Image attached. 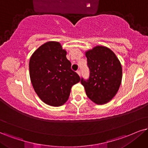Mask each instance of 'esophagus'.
<instances>
[{"mask_svg":"<svg viewBox=\"0 0 148 148\" xmlns=\"http://www.w3.org/2000/svg\"><path fill=\"white\" fill-rule=\"evenodd\" d=\"M77 73L78 75H79L80 76V75H81V71H80L79 70H78V71H77Z\"/></svg>","mask_w":148,"mask_h":148,"instance_id":"34e87169","label":"esophagus"}]
</instances>
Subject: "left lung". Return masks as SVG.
Here are the masks:
<instances>
[{"label": "left lung", "instance_id": "obj_1", "mask_svg": "<svg viewBox=\"0 0 148 148\" xmlns=\"http://www.w3.org/2000/svg\"><path fill=\"white\" fill-rule=\"evenodd\" d=\"M90 70L88 79H81L86 94L97 104L108 103L115 96L122 79V67L114 52L97 46L86 52Z\"/></svg>", "mask_w": 148, "mask_h": 148}]
</instances>
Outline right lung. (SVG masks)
Here are the masks:
<instances>
[{
  "label": "right lung",
  "mask_w": 148,
  "mask_h": 148,
  "mask_svg": "<svg viewBox=\"0 0 148 148\" xmlns=\"http://www.w3.org/2000/svg\"><path fill=\"white\" fill-rule=\"evenodd\" d=\"M66 51L58 42H47L32 54L30 79L34 90L43 102L60 106L67 101L71 87L80 77L71 69Z\"/></svg>",
  "instance_id": "obj_1"
}]
</instances>
